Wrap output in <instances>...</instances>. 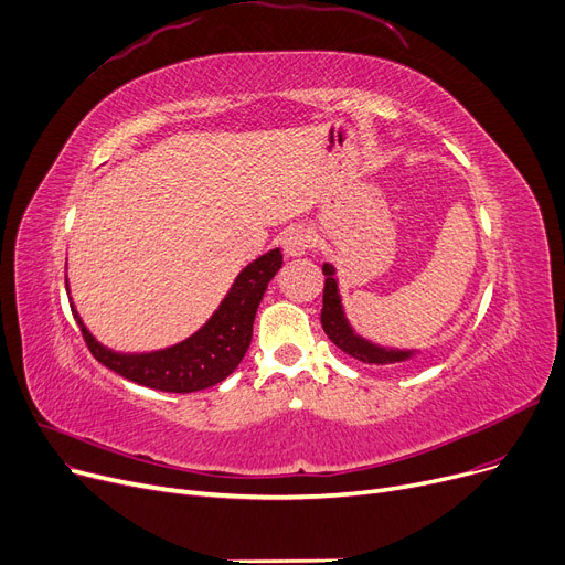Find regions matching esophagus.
<instances>
[{
  "label": "esophagus",
  "mask_w": 565,
  "mask_h": 565,
  "mask_svg": "<svg viewBox=\"0 0 565 565\" xmlns=\"http://www.w3.org/2000/svg\"><path fill=\"white\" fill-rule=\"evenodd\" d=\"M281 245H284L286 256L298 258V256H305V254L313 247V235H311L309 228L295 226V228H290V231L284 235Z\"/></svg>",
  "instance_id": "esophagus-1"
}]
</instances>
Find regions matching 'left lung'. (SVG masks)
<instances>
[{
    "instance_id": "1",
    "label": "left lung",
    "mask_w": 565,
    "mask_h": 565,
    "mask_svg": "<svg viewBox=\"0 0 565 565\" xmlns=\"http://www.w3.org/2000/svg\"><path fill=\"white\" fill-rule=\"evenodd\" d=\"M322 275H324V290H322V311L320 322L324 334L330 341L341 348L350 358L360 360L364 364L375 366H387V364H401L412 360L417 350H398V348H384L377 345L358 332L352 330V324L345 318L343 305H341V292H339V279L332 263H322Z\"/></svg>"
}]
</instances>
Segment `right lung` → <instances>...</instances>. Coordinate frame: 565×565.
I'll use <instances>...</instances> for the list:
<instances>
[{
  "label": "right lung",
  "mask_w": 565,
  "mask_h": 565,
  "mask_svg": "<svg viewBox=\"0 0 565 565\" xmlns=\"http://www.w3.org/2000/svg\"><path fill=\"white\" fill-rule=\"evenodd\" d=\"M284 256L279 249L267 252L249 263L235 277L226 298L217 311L207 318L201 330L190 339L153 352H116L96 341L86 330L75 305L71 302L73 316L79 324L82 337L94 358L141 387H151L169 394H190L213 387L228 377L237 364L243 362L252 343V330L256 309L263 300L267 284L279 273ZM68 288V279H66Z\"/></svg>",
  "instance_id": "right-lung-1"
}]
</instances>
